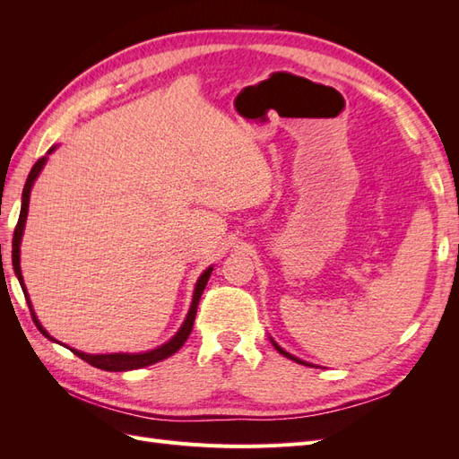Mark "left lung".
Instances as JSON below:
<instances>
[{"label": "left lung", "instance_id": "8db88e82", "mask_svg": "<svg viewBox=\"0 0 459 459\" xmlns=\"http://www.w3.org/2000/svg\"><path fill=\"white\" fill-rule=\"evenodd\" d=\"M270 341H272V344L275 346V351H277V352H280V354H283L285 358H289V359H293V362H297V364H302V366H312V368H314V364H310V362H304V359H300V358H297V356H293V354H289L287 351H283V349H281V346H280V344H277V342H275V341H273L272 337H270Z\"/></svg>", "mask_w": 459, "mask_h": 459}]
</instances>
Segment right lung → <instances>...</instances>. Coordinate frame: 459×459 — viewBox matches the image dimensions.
<instances>
[{
  "instance_id": "add662e5",
  "label": "right lung",
  "mask_w": 459,
  "mask_h": 459,
  "mask_svg": "<svg viewBox=\"0 0 459 459\" xmlns=\"http://www.w3.org/2000/svg\"><path fill=\"white\" fill-rule=\"evenodd\" d=\"M57 149V145H53L48 155H51V152ZM48 155L41 157L34 166L32 170L29 174V178H26V184H24V189H22V204H21V214H19V221H17V228H15V233H13V270H15V275L17 280L22 287V293L26 297V302H29V308H30V314H32V319L36 327L39 329V333L44 337H48L49 341L53 342H59L55 341L49 333L44 329V325L39 324V319L32 308V302H30V297H29V290H26V285H24V280H22V272H21V241H22V233H24V226H26V216H29V204H30V191L34 187V182L38 179L39 172L44 170V166L48 162ZM214 266H208L201 275L199 280L195 283V290H193V299H191V307H189V312L184 319L182 327L178 329L176 335L166 341L164 344L157 346V349L152 351H145V352H113V354H88V352H82V351H76V349H71V346H66L63 342V346H66V349H71V352H74L78 358L84 359V362H88L90 366L93 368H100V369H105V371H130V369H140V368H145V366H152L160 362V359L172 356L174 352H178L179 349H182L184 342L187 341L189 333L193 329V322H195V314H197V307H199V300H201V295L203 290L206 287V281L208 277H211Z\"/></svg>"
}]
</instances>
